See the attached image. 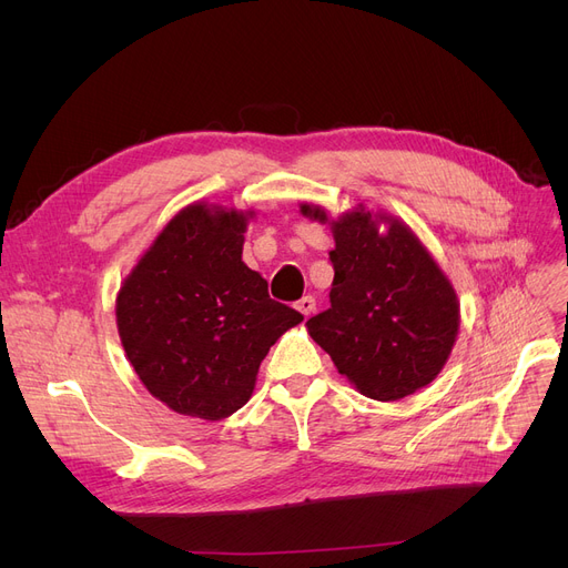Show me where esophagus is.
<instances>
[{
    "instance_id": "esophagus-1",
    "label": "esophagus",
    "mask_w": 568,
    "mask_h": 568,
    "mask_svg": "<svg viewBox=\"0 0 568 568\" xmlns=\"http://www.w3.org/2000/svg\"><path fill=\"white\" fill-rule=\"evenodd\" d=\"M296 308H300V313H304V317H308L315 311V296H311V294L302 296V300L296 302Z\"/></svg>"
}]
</instances>
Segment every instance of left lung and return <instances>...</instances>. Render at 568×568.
I'll list each match as a JSON object with an SVG mask.
<instances>
[{
	"instance_id": "1",
	"label": "left lung",
	"mask_w": 568,
	"mask_h": 568,
	"mask_svg": "<svg viewBox=\"0 0 568 568\" xmlns=\"http://www.w3.org/2000/svg\"><path fill=\"white\" fill-rule=\"evenodd\" d=\"M302 214L326 221L320 206ZM387 225L386 233L378 225ZM332 306L306 322L338 373L373 400L430 384L454 349L460 306L452 281L405 223L356 206L332 221Z\"/></svg>"
}]
</instances>
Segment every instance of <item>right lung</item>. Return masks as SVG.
Listing matches in <instances>:
<instances>
[{
    "label": "right lung",
    "instance_id": "right-lung-1",
    "mask_svg": "<svg viewBox=\"0 0 568 568\" xmlns=\"http://www.w3.org/2000/svg\"><path fill=\"white\" fill-rule=\"evenodd\" d=\"M253 212L182 209L116 294V329L146 392L170 409L221 422L244 407L260 364L302 313L274 302L242 260Z\"/></svg>",
    "mask_w": 568,
    "mask_h": 568
}]
</instances>
